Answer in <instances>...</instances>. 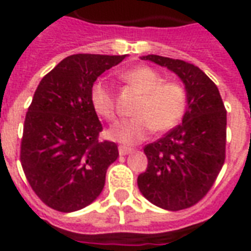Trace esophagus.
<instances>
[{
	"label": "esophagus",
	"mask_w": 251,
	"mask_h": 251,
	"mask_svg": "<svg viewBox=\"0 0 251 251\" xmlns=\"http://www.w3.org/2000/svg\"><path fill=\"white\" fill-rule=\"evenodd\" d=\"M118 152H120L121 156H126V154H129V153L133 152V149L129 147H124V145H121V147H118Z\"/></svg>",
	"instance_id": "34e87169"
}]
</instances>
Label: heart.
<instances>
[{
  "label": "heart",
  "instance_id": "heart-1",
  "mask_svg": "<svg viewBox=\"0 0 251 251\" xmlns=\"http://www.w3.org/2000/svg\"><path fill=\"white\" fill-rule=\"evenodd\" d=\"M120 77L141 97L137 100L136 117L115 122L109 129V137L125 145L144 141L154 129L165 131L172 129L184 117L188 95L179 82L164 80V76L148 66L133 67L120 74ZM93 110L106 121L115 118V97L109 84L97 80L90 90Z\"/></svg>",
  "mask_w": 251,
  "mask_h": 251
}]
</instances>
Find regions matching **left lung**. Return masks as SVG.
<instances>
[{
  "label": "left lung",
  "mask_w": 251,
  "mask_h": 251,
  "mask_svg": "<svg viewBox=\"0 0 251 251\" xmlns=\"http://www.w3.org/2000/svg\"><path fill=\"white\" fill-rule=\"evenodd\" d=\"M141 59L175 72L184 83L188 104L179 126L144 148L148 168L137 184L152 204L184 210L204 198L225 164L226 109L215 83L199 67L158 55Z\"/></svg>",
  "instance_id": "1"
}]
</instances>
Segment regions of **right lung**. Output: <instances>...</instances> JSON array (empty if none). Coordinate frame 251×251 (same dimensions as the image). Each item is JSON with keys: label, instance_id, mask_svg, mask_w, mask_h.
<instances>
[{"label": "right lung", "instance_id": "add662e5", "mask_svg": "<svg viewBox=\"0 0 251 251\" xmlns=\"http://www.w3.org/2000/svg\"><path fill=\"white\" fill-rule=\"evenodd\" d=\"M125 57L71 55L36 88L25 117L20 160L35 194L53 210H82L103 189L118 148L98 140L102 124L90 102V90L99 75Z\"/></svg>", "mask_w": 251, "mask_h": 251}]
</instances>
